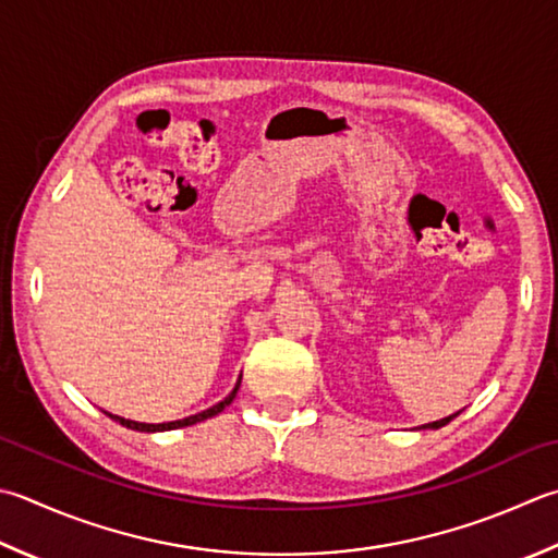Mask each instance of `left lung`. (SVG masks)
Segmentation results:
<instances>
[{
	"label": "left lung",
	"mask_w": 558,
	"mask_h": 558,
	"mask_svg": "<svg viewBox=\"0 0 558 558\" xmlns=\"http://www.w3.org/2000/svg\"><path fill=\"white\" fill-rule=\"evenodd\" d=\"M460 416V411L457 413H452V416H447V418H440V421H433V423H425V425H421V428H430V430H438V428H442V425H447L450 423L452 418H457Z\"/></svg>",
	"instance_id": "left-lung-1"
}]
</instances>
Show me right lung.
Masks as SVG:
<instances>
[{"label":"right lung","mask_w":558,"mask_h":558,"mask_svg":"<svg viewBox=\"0 0 558 558\" xmlns=\"http://www.w3.org/2000/svg\"><path fill=\"white\" fill-rule=\"evenodd\" d=\"M239 385H242V377L236 379L234 389L229 391V395H227L220 403H215V407L205 409V411H201V413H193V416H189V418H181V421H169V423H140V421H130V418H123V416H116V413H108V411H104V413H106L108 418H113L116 423L125 425V428H130V430H140V433H163V430H177V428H185V425H195V423H201V421H207V418L217 416V413H222V411L229 407V403L234 401L236 391H239Z\"/></svg>","instance_id":"right-lung-1"}]
</instances>
